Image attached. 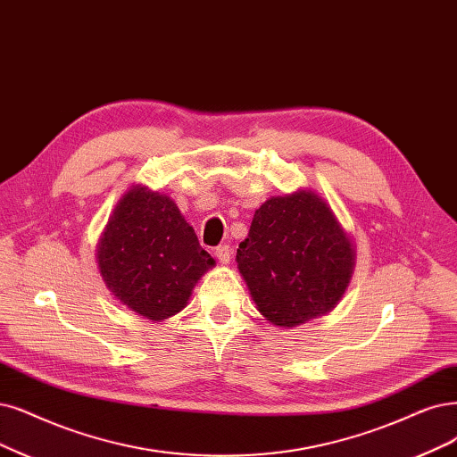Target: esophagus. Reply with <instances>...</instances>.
Wrapping results in <instances>:
<instances>
[{
    "mask_svg": "<svg viewBox=\"0 0 457 457\" xmlns=\"http://www.w3.org/2000/svg\"><path fill=\"white\" fill-rule=\"evenodd\" d=\"M214 256H216V260L222 263V265H228L229 263V258H231V248L228 246V245H220V246H216V250H214Z\"/></svg>",
    "mask_w": 457,
    "mask_h": 457,
    "instance_id": "obj_1",
    "label": "esophagus"
}]
</instances>
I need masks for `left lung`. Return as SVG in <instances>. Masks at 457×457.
<instances>
[{"label": "left lung", "instance_id": "left-lung-1", "mask_svg": "<svg viewBox=\"0 0 457 457\" xmlns=\"http://www.w3.org/2000/svg\"><path fill=\"white\" fill-rule=\"evenodd\" d=\"M237 267L260 314L295 328L331 312L356 267V246L312 190L269 197L237 248Z\"/></svg>", "mask_w": 457, "mask_h": 457}]
</instances>
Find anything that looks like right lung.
<instances>
[{
	"instance_id": "1",
	"label": "right lung",
	"mask_w": 457,
	"mask_h": 457,
	"mask_svg": "<svg viewBox=\"0 0 457 457\" xmlns=\"http://www.w3.org/2000/svg\"><path fill=\"white\" fill-rule=\"evenodd\" d=\"M96 260L111 295L152 322L180 312L214 265L177 203L141 184L116 203Z\"/></svg>"
}]
</instances>
